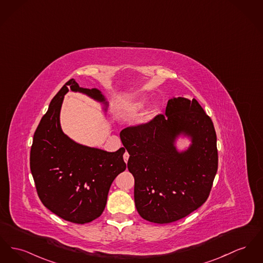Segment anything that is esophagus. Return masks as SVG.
Here are the masks:
<instances>
[{"mask_svg": "<svg viewBox=\"0 0 263 263\" xmlns=\"http://www.w3.org/2000/svg\"><path fill=\"white\" fill-rule=\"evenodd\" d=\"M123 159L124 161H125V163H127V162H128V159H129V154H128V152H125V153H124Z\"/></svg>", "mask_w": 263, "mask_h": 263, "instance_id": "esophagus-1", "label": "esophagus"}]
</instances>
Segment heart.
<instances>
[{
  "mask_svg": "<svg viewBox=\"0 0 263 263\" xmlns=\"http://www.w3.org/2000/svg\"><path fill=\"white\" fill-rule=\"evenodd\" d=\"M143 105H144V102H143V101H137V102H135V103H132L131 105L128 106L127 112H128L129 114H134L135 112L139 111L140 109L143 107Z\"/></svg>",
  "mask_w": 263,
  "mask_h": 263,
  "instance_id": "1",
  "label": "heart"
}]
</instances>
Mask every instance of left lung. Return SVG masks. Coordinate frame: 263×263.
<instances>
[{
	"instance_id": "left-lung-1",
	"label": "left lung",
	"mask_w": 263,
	"mask_h": 263,
	"mask_svg": "<svg viewBox=\"0 0 263 263\" xmlns=\"http://www.w3.org/2000/svg\"><path fill=\"white\" fill-rule=\"evenodd\" d=\"M181 133L192 139L182 154L173 145ZM120 138L130 155L127 166L135 180V205L144 219L170 223L208 200L218 163L216 130L195 98L170 99L165 114L125 128Z\"/></svg>"
}]
</instances>
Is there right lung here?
Returning a JSON list of instances; mask_svg holds the SVG:
<instances>
[{
    "instance_id": "right-lung-1",
    "label": "right lung",
    "mask_w": 263,
    "mask_h": 263,
    "mask_svg": "<svg viewBox=\"0 0 263 263\" xmlns=\"http://www.w3.org/2000/svg\"><path fill=\"white\" fill-rule=\"evenodd\" d=\"M68 89L105 101L98 89L81 88L73 78L68 80L50 101L33 134L30 165L44 205L67 221L83 224L103 213L110 185L126 169L125 149L106 152L86 147L62 132L60 113Z\"/></svg>"
}]
</instances>
